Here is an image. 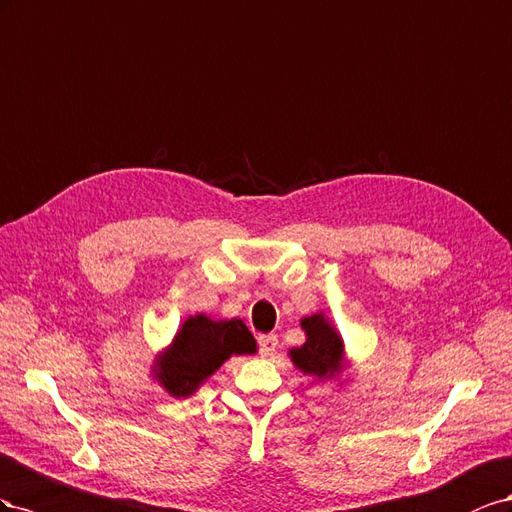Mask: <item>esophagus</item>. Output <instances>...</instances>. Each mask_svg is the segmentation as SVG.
I'll use <instances>...</instances> for the list:
<instances>
[{"mask_svg": "<svg viewBox=\"0 0 512 512\" xmlns=\"http://www.w3.org/2000/svg\"><path fill=\"white\" fill-rule=\"evenodd\" d=\"M257 343H259V354L270 356L276 349V345H279V339H276V334H261Z\"/></svg>", "mask_w": 512, "mask_h": 512, "instance_id": "esophagus-1", "label": "esophagus"}]
</instances>
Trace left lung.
I'll list each match as a JSON object with an SVG mask.
<instances>
[{
    "mask_svg": "<svg viewBox=\"0 0 512 512\" xmlns=\"http://www.w3.org/2000/svg\"><path fill=\"white\" fill-rule=\"evenodd\" d=\"M306 343L291 349V362L309 375L332 377L343 367V341L324 315L302 319Z\"/></svg>",
    "mask_w": 512,
    "mask_h": 512,
    "instance_id": "8db88e82",
    "label": "left lung"
}]
</instances>
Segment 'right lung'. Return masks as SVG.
Returning <instances> with one entry per match:
<instances>
[{
  "instance_id": "obj_1",
  "label": "right lung",
  "mask_w": 512,
  "mask_h": 512,
  "mask_svg": "<svg viewBox=\"0 0 512 512\" xmlns=\"http://www.w3.org/2000/svg\"><path fill=\"white\" fill-rule=\"evenodd\" d=\"M255 349L253 334L240 319L212 321L206 315H195L184 321L154 371L171 397H188L227 358L255 354Z\"/></svg>"
}]
</instances>
